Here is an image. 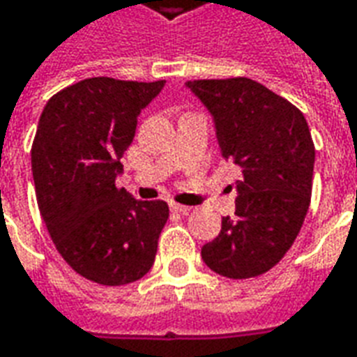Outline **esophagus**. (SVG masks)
I'll return each instance as SVG.
<instances>
[{
    "label": "esophagus",
    "instance_id": "1",
    "mask_svg": "<svg viewBox=\"0 0 357 357\" xmlns=\"http://www.w3.org/2000/svg\"><path fill=\"white\" fill-rule=\"evenodd\" d=\"M170 208L174 210V212H179V214H187V212L191 210V206H185V204H178V202H172Z\"/></svg>",
    "mask_w": 357,
    "mask_h": 357
}]
</instances>
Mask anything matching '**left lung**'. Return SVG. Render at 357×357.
Segmentation results:
<instances>
[{
  "instance_id": "left-lung-1",
  "label": "left lung",
  "mask_w": 357,
  "mask_h": 357,
  "mask_svg": "<svg viewBox=\"0 0 357 357\" xmlns=\"http://www.w3.org/2000/svg\"><path fill=\"white\" fill-rule=\"evenodd\" d=\"M214 116L222 155L241 168L235 216L201 250L212 271L250 279L281 262L312 201L315 147L304 114L250 78L189 80Z\"/></svg>"
}]
</instances>
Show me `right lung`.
Listing matches in <instances>:
<instances>
[{"instance_id":"add662e5","label":"right lung","mask_w":357,"mask_h":357,"mask_svg":"<svg viewBox=\"0 0 357 357\" xmlns=\"http://www.w3.org/2000/svg\"><path fill=\"white\" fill-rule=\"evenodd\" d=\"M164 84L88 78L57 91L40 116L32 143L38 208L59 255L93 283H133L155 262L168 204L133 199L116 176L141 109Z\"/></svg>"}]
</instances>
